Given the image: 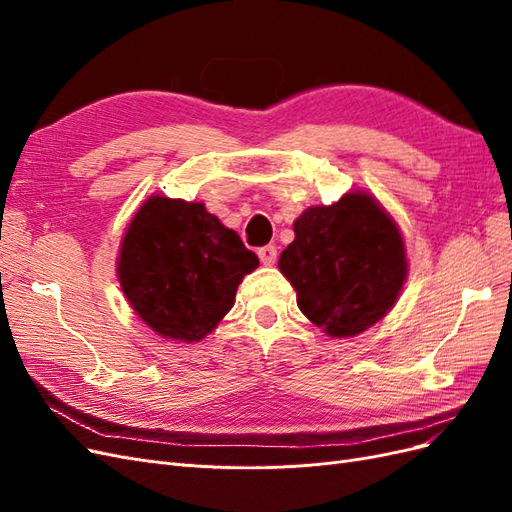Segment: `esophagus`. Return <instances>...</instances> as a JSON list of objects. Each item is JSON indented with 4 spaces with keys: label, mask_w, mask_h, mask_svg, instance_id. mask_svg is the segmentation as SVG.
Here are the masks:
<instances>
[{
    "label": "esophagus",
    "mask_w": 512,
    "mask_h": 512,
    "mask_svg": "<svg viewBox=\"0 0 512 512\" xmlns=\"http://www.w3.org/2000/svg\"><path fill=\"white\" fill-rule=\"evenodd\" d=\"M258 258H260L262 265H267V267L275 265V260H277V250H275V245H265V247H260V250H258Z\"/></svg>",
    "instance_id": "1"
}]
</instances>
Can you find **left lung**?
Segmentation results:
<instances>
[{
	"label": "left lung",
	"instance_id": "1",
	"mask_svg": "<svg viewBox=\"0 0 512 512\" xmlns=\"http://www.w3.org/2000/svg\"><path fill=\"white\" fill-rule=\"evenodd\" d=\"M301 312L329 337L374 327L397 303L408 277L406 243L393 215L369 192L307 207L277 262Z\"/></svg>",
	"mask_w": 512,
	"mask_h": 512
}]
</instances>
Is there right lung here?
<instances>
[{"label":"right lung","mask_w":512,"mask_h":512,"mask_svg":"<svg viewBox=\"0 0 512 512\" xmlns=\"http://www.w3.org/2000/svg\"><path fill=\"white\" fill-rule=\"evenodd\" d=\"M256 267L258 256L203 203L156 194L121 239L117 280L153 333L192 344L218 327Z\"/></svg>","instance_id":"add662e5"}]
</instances>
